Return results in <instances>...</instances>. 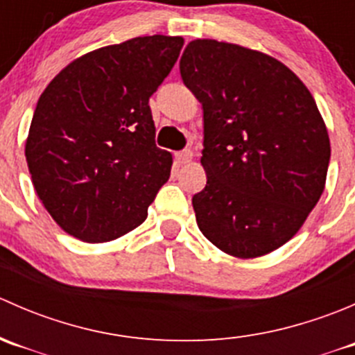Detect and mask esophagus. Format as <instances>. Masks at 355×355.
<instances>
[{
  "label": "esophagus",
  "mask_w": 355,
  "mask_h": 355,
  "mask_svg": "<svg viewBox=\"0 0 355 355\" xmlns=\"http://www.w3.org/2000/svg\"><path fill=\"white\" fill-rule=\"evenodd\" d=\"M192 156H194V153H192L191 149H185V151L177 153V155H175V159H177V163L180 164H187L192 161Z\"/></svg>",
  "instance_id": "esophagus-1"
}]
</instances>
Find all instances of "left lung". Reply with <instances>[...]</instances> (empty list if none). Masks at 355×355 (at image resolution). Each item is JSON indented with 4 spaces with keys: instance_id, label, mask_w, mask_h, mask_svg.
<instances>
[{
    "instance_id": "obj_1",
    "label": "left lung",
    "mask_w": 355,
    "mask_h": 355,
    "mask_svg": "<svg viewBox=\"0 0 355 355\" xmlns=\"http://www.w3.org/2000/svg\"><path fill=\"white\" fill-rule=\"evenodd\" d=\"M180 75L204 111L199 230L228 256L273 252L327 184L330 137L313 94L280 60L214 39L189 42Z\"/></svg>"
}]
</instances>
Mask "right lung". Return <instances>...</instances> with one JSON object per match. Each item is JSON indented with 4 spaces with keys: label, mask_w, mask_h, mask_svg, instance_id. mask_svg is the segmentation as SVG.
Segmentation results:
<instances>
[{
    "label": "right lung",
    "mask_w": 355,
    "mask_h": 355,
    "mask_svg": "<svg viewBox=\"0 0 355 355\" xmlns=\"http://www.w3.org/2000/svg\"><path fill=\"white\" fill-rule=\"evenodd\" d=\"M184 37L144 35L78 56L42 91L25 141L32 185L53 220L89 244L137 228L170 178L149 98Z\"/></svg>",
    "instance_id": "1"
}]
</instances>
